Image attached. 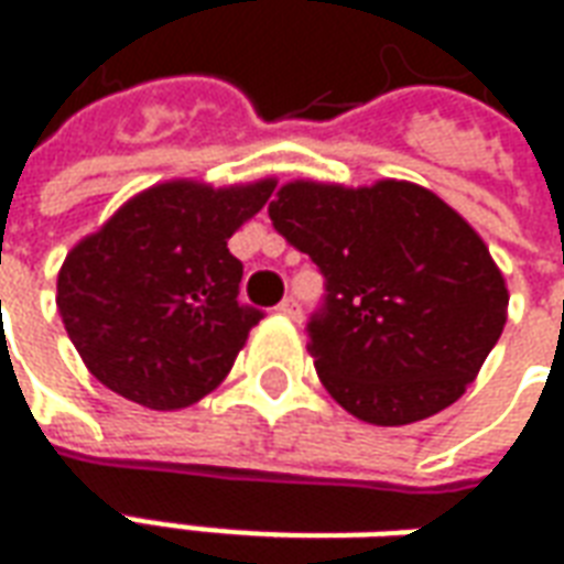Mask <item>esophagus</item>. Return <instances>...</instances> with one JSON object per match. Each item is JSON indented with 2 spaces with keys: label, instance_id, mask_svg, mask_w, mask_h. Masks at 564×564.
Wrapping results in <instances>:
<instances>
[{
  "label": "esophagus",
  "instance_id": "esophagus-1",
  "mask_svg": "<svg viewBox=\"0 0 564 564\" xmlns=\"http://www.w3.org/2000/svg\"><path fill=\"white\" fill-rule=\"evenodd\" d=\"M278 314H283V317H290V319L302 317V305H299V299H295V295H286L281 305H278Z\"/></svg>",
  "mask_w": 564,
  "mask_h": 564
}]
</instances>
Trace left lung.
Segmentation results:
<instances>
[{
	"label": "left lung",
	"mask_w": 564,
	"mask_h": 564,
	"mask_svg": "<svg viewBox=\"0 0 564 564\" xmlns=\"http://www.w3.org/2000/svg\"><path fill=\"white\" fill-rule=\"evenodd\" d=\"M269 217L323 274L307 350L344 411L408 425L459 399L501 338L508 286L456 210L408 181H295Z\"/></svg>",
	"instance_id": "1"
}]
</instances>
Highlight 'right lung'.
<instances>
[{
  "label": "right lung",
  "mask_w": 564,
  "mask_h": 564,
  "mask_svg": "<svg viewBox=\"0 0 564 564\" xmlns=\"http://www.w3.org/2000/svg\"><path fill=\"white\" fill-rule=\"evenodd\" d=\"M274 181L210 189L172 181L141 193L63 262L56 307L93 378L150 411L198 402L262 319L226 241Z\"/></svg>",
  "instance_id": "1"
}]
</instances>
